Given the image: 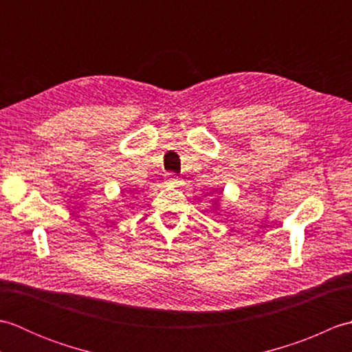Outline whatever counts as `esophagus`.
<instances>
[{
    "label": "esophagus",
    "instance_id": "1",
    "mask_svg": "<svg viewBox=\"0 0 352 352\" xmlns=\"http://www.w3.org/2000/svg\"><path fill=\"white\" fill-rule=\"evenodd\" d=\"M164 183L170 186V188H178V186H182V178L174 174H168L166 178H164Z\"/></svg>",
    "mask_w": 352,
    "mask_h": 352
}]
</instances>
